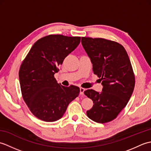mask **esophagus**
Returning <instances> with one entry per match:
<instances>
[{"instance_id": "obj_1", "label": "esophagus", "mask_w": 151, "mask_h": 151, "mask_svg": "<svg viewBox=\"0 0 151 151\" xmlns=\"http://www.w3.org/2000/svg\"><path fill=\"white\" fill-rule=\"evenodd\" d=\"M85 91V89L83 88H80V94L81 95H84V93Z\"/></svg>"}]
</instances>
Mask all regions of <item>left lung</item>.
I'll return each instance as SVG.
<instances>
[{
  "mask_svg": "<svg viewBox=\"0 0 151 151\" xmlns=\"http://www.w3.org/2000/svg\"><path fill=\"white\" fill-rule=\"evenodd\" d=\"M82 45L101 78L102 92L88 89L84 94L93 102L88 117L99 123L117 117L129 101L135 86V76L126 50L121 44L102 38L82 37Z\"/></svg>",
  "mask_w": 151,
  "mask_h": 151,
  "instance_id": "8db88e82",
  "label": "left lung"
}]
</instances>
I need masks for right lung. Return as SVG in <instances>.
I'll return each mask as SVG.
<instances>
[{
  "instance_id": "add662e5",
  "label": "right lung",
  "mask_w": 151,
  "mask_h": 151,
  "mask_svg": "<svg viewBox=\"0 0 151 151\" xmlns=\"http://www.w3.org/2000/svg\"><path fill=\"white\" fill-rule=\"evenodd\" d=\"M80 42L81 37L49 35L37 40L22 62L19 73L22 98L40 119H60L70 102L78 96V87L63 86L54 75Z\"/></svg>"
}]
</instances>
